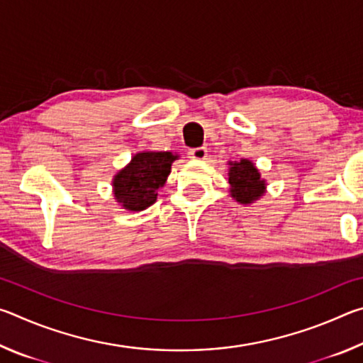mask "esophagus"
I'll use <instances>...</instances> for the list:
<instances>
[{
	"label": "esophagus",
	"mask_w": 363,
	"mask_h": 363,
	"mask_svg": "<svg viewBox=\"0 0 363 363\" xmlns=\"http://www.w3.org/2000/svg\"><path fill=\"white\" fill-rule=\"evenodd\" d=\"M189 155H190V158H194V160H206L208 150L205 149V147H196V149L189 150Z\"/></svg>",
	"instance_id": "34e87169"
}]
</instances>
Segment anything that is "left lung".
<instances>
[{
    "mask_svg": "<svg viewBox=\"0 0 363 363\" xmlns=\"http://www.w3.org/2000/svg\"><path fill=\"white\" fill-rule=\"evenodd\" d=\"M229 184L230 195L238 203L250 205L259 199L266 190V181L261 179V174L250 160L229 162Z\"/></svg>",
    "mask_w": 363,
    "mask_h": 363,
    "instance_id": "8db88e82",
    "label": "left lung"
}]
</instances>
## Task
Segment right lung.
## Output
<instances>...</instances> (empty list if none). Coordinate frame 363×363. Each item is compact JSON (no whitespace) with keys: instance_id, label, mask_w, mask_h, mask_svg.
Returning <instances> with one entry per match:
<instances>
[{"instance_id":"1","label":"right lung","mask_w":363,"mask_h":363,"mask_svg":"<svg viewBox=\"0 0 363 363\" xmlns=\"http://www.w3.org/2000/svg\"><path fill=\"white\" fill-rule=\"evenodd\" d=\"M177 155L173 152H139L113 177L115 199L128 211H143L155 203L158 189L164 186L171 164Z\"/></svg>"}]
</instances>
